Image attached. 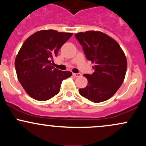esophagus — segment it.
<instances>
[{
    "instance_id": "34e87169",
    "label": "esophagus",
    "mask_w": 146,
    "mask_h": 146,
    "mask_svg": "<svg viewBox=\"0 0 146 146\" xmlns=\"http://www.w3.org/2000/svg\"><path fill=\"white\" fill-rule=\"evenodd\" d=\"M73 75L74 77H80L82 75L81 73H73Z\"/></svg>"
}]
</instances>
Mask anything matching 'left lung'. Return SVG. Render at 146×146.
I'll use <instances>...</instances> for the list:
<instances>
[{
	"mask_svg": "<svg viewBox=\"0 0 146 146\" xmlns=\"http://www.w3.org/2000/svg\"><path fill=\"white\" fill-rule=\"evenodd\" d=\"M86 59L95 63L93 74H84L88 85L79 93L98 103L111 98L121 86L127 70V60L118 43L100 31H88L75 34Z\"/></svg>",
	"mask_w": 146,
	"mask_h": 146,
	"instance_id": "left-lung-1",
	"label": "left lung"
}]
</instances>
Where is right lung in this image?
Masks as SVG:
<instances>
[{
  "label": "right lung",
  "instance_id": "add662e5",
  "mask_svg": "<svg viewBox=\"0 0 146 146\" xmlns=\"http://www.w3.org/2000/svg\"><path fill=\"white\" fill-rule=\"evenodd\" d=\"M72 33L42 30L29 36L18 52L15 68L20 83L30 97L46 101L59 93L63 80L72 75L51 66V60Z\"/></svg>",
  "mask_w": 146,
  "mask_h": 146
}]
</instances>
